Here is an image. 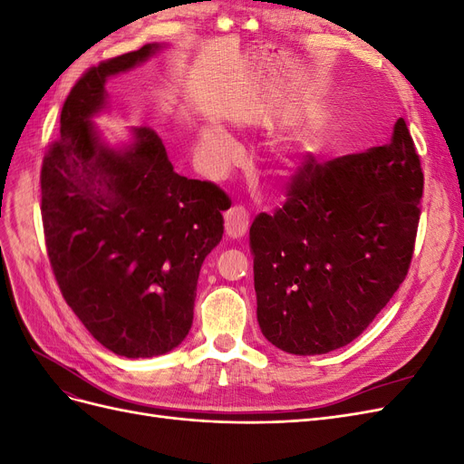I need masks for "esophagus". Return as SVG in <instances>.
Returning a JSON list of instances; mask_svg holds the SVG:
<instances>
[{"mask_svg":"<svg viewBox=\"0 0 464 464\" xmlns=\"http://www.w3.org/2000/svg\"><path fill=\"white\" fill-rule=\"evenodd\" d=\"M249 228V215L247 210L240 205H234L224 215V230L228 237H242Z\"/></svg>","mask_w":464,"mask_h":464,"instance_id":"obj_1","label":"esophagus"}]
</instances>
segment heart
Instances as JSON below:
<instances>
[{
    "label": "heart",
    "mask_w": 464,
    "mask_h": 464,
    "mask_svg": "<svg viewBox=\"0 0 464 464\" xmlns=\"http://www.w3.org/2000/svg\"><path fill=\"white\" fill-rule=\"evenodd\" d=\"M240 154V143L220 125H210L199 139V159L208 174H220Z\"/></svg>",
    "instance_id": "1"
}]
</instances>
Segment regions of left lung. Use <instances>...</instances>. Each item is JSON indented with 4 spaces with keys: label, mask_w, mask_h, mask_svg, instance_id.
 Masks as SVG:
<instances>
[{
    "label": "left lung",
    "mask_w": 464,
    "mask_h": 464,
    "mask_svg": "<svg viewBox=\"0 0 464 464\" xmlns=\"http://www.w3.org/2000/svg\"><path fill=\"white\" fill-rule=\"evenodd\" d=\"M422 191L402 118L389 145L327 162L310 154L286 203L249 228L265 339L314 356L362 334L409 273Z\"/></svg>",
    "instance_id": "left-lung-1"
}]
</instances>
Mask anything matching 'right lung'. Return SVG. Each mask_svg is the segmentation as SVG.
Returning <instances> with one entry per match:
<instances>
[{
	"mask_svg": "<svg viewBox=\"0 0 464 464\" xmlns=\"http://www.w3.org/2000/svg\"><path fill=\"white\" fill-rule=\"evenodd\" d=\"M160 48L118 55L75 82L40 174L48 257L63 298L98 343L125 358L160 356L186 339L201 265L230 208L215 184L174 172L150 128L110 147L92 123L106 108L108 77Z\"/></svg>",
	"mask_w": 464,
	"mask_h": 464,
	"instance_id": "right-lung-1",
	"label": "right lung"
}]
</instances>
